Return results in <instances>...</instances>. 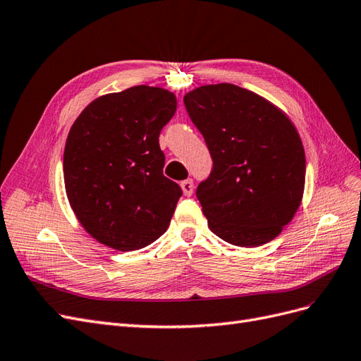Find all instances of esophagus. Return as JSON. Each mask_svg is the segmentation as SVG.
<instances>
[{
  "mask_svg": "<svg viewBox=\"0 0 361 361\" xmlns=\"http://www.w3.org/2000/svg\"><path fill=\"white\" fill-rule=\"evenodd\" d=\"M180 185H181V189H183V193L185 195V196H190L192 193H193V181L189 178V180H184V181H181L180 183Z\"/></svg>",
  "mask_w": 361,
  "mask_h": 361,
  "instance_id": "esophagus-1",
  "label": "esophagus"
}]
</instances>
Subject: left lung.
<instances>
[{
	"label": "left lung",
	"mask_w": 361,
	"mask_h": 361,
	"mask_svg": "<svg viewBox=\"0 0 361 361\" xmlns=\"http://www.w3.org/2000/svg\"><path fill=\"white\" fill-rule=\"evenodd\" d=\"M183 100L213 159L196 189L208 228L240 247L271 241L303 200L306 156L294 123L234 84L201 85Z\"/></svg>",
	"instance_id": "1"
}]
</instances>
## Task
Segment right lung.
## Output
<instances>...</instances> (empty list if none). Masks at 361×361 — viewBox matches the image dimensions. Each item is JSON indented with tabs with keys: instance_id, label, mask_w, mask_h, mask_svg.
<instances>
[{
	"instance_id": "right-lung-1",
	"label": "right lung",
	"mask_w": 361,
	"mask_h": 361,
	"mask_svg": "<svg viewBox=\"0 0 361 361\" xmlns=\"http://www.w3.org/2000/svg\"><path fill=\"white\" fill-rule=\"evenodd\" d=\"M173 92L136 85L92 100L64 147L67 200L88 234L111 249H142L164 235L181 189L164 176L159 135L173 117Z\"/></svg>"
}]
</instances>
